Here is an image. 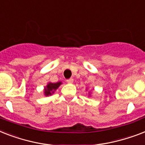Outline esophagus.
Wrapping results in <instances>:
<instances>
[{
  "mask_svg": "<svg viewBox=\"0 0 145 145\" xmlns=\"http://www.w3.org/2000/svg\"><path fill=\"white\" fill-rule=\"evenodd\" d=\"M67 83H72L73 82V78H69V79L67 80Z\"/></svg>",
  "mask_w": 145,
  "mask_h": 145,
  "instance_id": "esophagus-1",
  "label": "esophagus"
}]
</instances>
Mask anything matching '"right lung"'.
<instances>
[{"instance_id": "right-lung-1", "label": "right lung", "mask_w": 145, "mask_h": 145, "mask_svg": "<svg viewBox=\"0 0 145 145\" xmlns=\"http://www.w3.org/2000/svg\"><path fill=\"white\" fill-rule=\"evenodd\" d=\"M62 84L61 82H56V83H52V82H49L46 87L44 89V94L46 97L48 96H51V95L54 93V91H56L57 89L58 88L59 86Z\"/></svg>"}]
</instances>
